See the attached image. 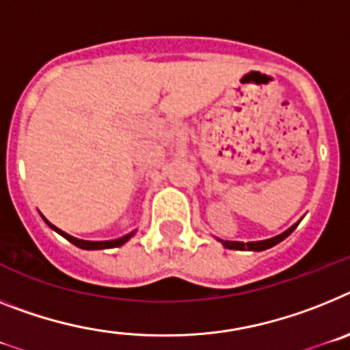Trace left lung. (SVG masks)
Here are the masks:
<instances>
[{
    "mask_svg": "<svg viewBox=\"0 0 350 350\" xmlns=\"http://www.w3.org/2000/svg\"><path fill=\"white\" fill-rule=\"evenodd\" d=\"M299 221H301V220H299ZM299 221H296L294 226H291L287 230H284V232L278 234V236H275V238L260 239V241H248V243H243V241H227V239H220V238H217V239L221 243V245H224V247L229 248V250L262 252V250H267V248L275 247V245H278V243H280V241H284V239L287 238L288 234L293 232V230L296 229L297 226H299Z\"/></svg>",
    "mask_w": 350,
    "mask_h": 350,
    "instance_id": "obj_1",
    "label": "left lung"
}]
</instances>
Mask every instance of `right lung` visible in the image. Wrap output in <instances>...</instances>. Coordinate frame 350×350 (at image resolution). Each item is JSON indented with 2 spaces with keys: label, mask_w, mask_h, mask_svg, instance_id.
Instances as JSON below:
<instances>
[{
  "label": "right lung",
  "mask_w": 350,
  "mask_h": 350,
  "mask_svg": "<svg viewBox=\"0 0 350 350\" xmlns=\"http://www.w3.org/2000/svg\"><path fill=\"white\" fill-rule=\"evenodd\" d=\"M42 218H44V221H45V224H47L49 227H51V229L56 230L57 234H62L63 238L68 239V241L72 243V245H75V247L83 248V250H105V248L121 247V245H124V243L129 241V239L132 238L133 234H135V230H132V232L124 234V236H121V238H118V239H109V241H86V239L74 238V236H70V234H66L65 230L57 229V227L53 226V224H51V221H49L47 218L44 217V215H42Z\"/></svg>",
  "instance_id": "right-lung-1"
}]
</instances>
